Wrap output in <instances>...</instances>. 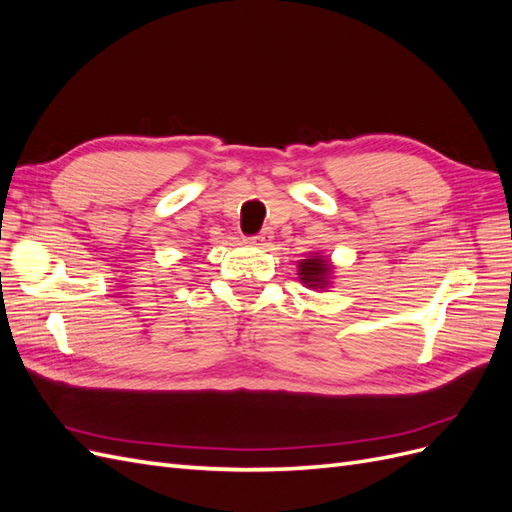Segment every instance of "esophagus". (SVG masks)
Here are the masks:
<instances>
[{
	"mask_svg": "<svg viewBox=\"0 0 512 512\" xmlns=\"http://www.w3.org/2000/svg\"><path fill=\"white\" fill-rule=\"evenodd\" d=\"M271 239H273V232L269 228L260 230L258 235H254V237H247V241L254 243V245H267V243H271Z\"/></svg>",
	"mask_w": 512,
	"mask_h": 512,
	"instance_id": "34e87169",
	"label": "esophagus"
}]
</instances>
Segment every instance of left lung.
Returning a JSON list of instances; mask_svg holds the SVG:
<instances>
[{"label":"left lung","instance_id":"left-lung-1","mask_svg":"<svg viewBox=\"0 0 512 512\" xmlns=\"http://www.w3.org/2000/svg\"><path fill=\"white\" fill-rule=\"evenodd\" d=\"M333 275V265L327 256L314 254L299 262V280L314 290H322L329 286V280Z\"/></svg>","mask_w":512,"mask_h":512}]
</instances>
